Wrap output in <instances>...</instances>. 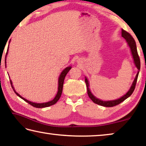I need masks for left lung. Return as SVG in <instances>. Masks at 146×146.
Instances as JSON below:
<instances>
[{"label": "left lung", "instance_id": "obj_1", "mask_svg": "<svg viewBox=\"0 0 146 146\" xmlns=\"http://www.w3.org/2000/svg\"><path fill=\"white\" fill-rule=\"evenodd\" d=\"M122 36L123 38H124L125 39V40L127 41V42L128 44V45L129 46L130 49H131V54L133 58V60H134V63L135 64L136 67L137 68L138 70V73L136 75V77L135 78L134 81L132 84V86L131 88L129 89V90L127 91V93L125 94L120 98L117 100H110V101H103L101 100L98 98H96L95 96H94L92 93H91V91L89 88V82L87 78L86 77L85 78V82L86 86H87V90H88V95L89 96V97L91 98V100L93 101L94 103L100 105L102 106H104V107H113V106H117L118 104H119L121 102H122L123 101H124L126 98H127L129 97H130L131 95V94L133 93V91H134L135 89V86L136 84H137V78H138V73H139V70L140 69V58L139 56L138 55V52H137V46H136V42L134 40V38H133V36L131 35L127 32L126 31L123 30L122 29Z\"/></svg>", "mask_w": 146, "mask_h": 146}]
</instances>
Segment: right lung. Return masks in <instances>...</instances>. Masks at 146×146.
Masks as SVG:
<instances>
[{
	"mask_svg": "<svg viewBox=\"0 0 146 146\" xmlns=\"http://www.w3.org/2000/svg\"><path fill=\"white\" fill-rule=\"evenodd\" d=\"M7 54H8V52L6 53V57H5V64H6V55H7ZM71 66H69V67H67L66 68L64 69V70L62 71V72L61 73L60 75V76H59V78H58V87L57 94H56V96H55V97L52 100L49 101V102H48L38 104V103L32 102H31V101H29L28 100L25 99V98H23V97H21V96L18 93L16 92L14 88H13V85H12V82H11V80H10V83H11V87H12V88H13V90L14 91V92L17 94V95H18L20 98H21L22 99H23L24 101H26V102H28V104H29L31 105L32 106H33V107H35V108H42L49 107V106L55 104L56 103V102H57V101L59 100V98H60L61 95H62V92L64 78H65V76H66V75H67V73L69 72V71L71 70Z\"/></svg>",
	"mask_w": 146,
	"mask_h": 146,
	"instance_id": "1",
	"label": "right lung"
}]
</instances>
